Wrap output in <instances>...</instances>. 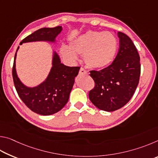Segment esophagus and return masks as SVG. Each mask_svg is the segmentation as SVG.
<instances>
[{
	"label": "esophagus",
	"mask_w": 158,
	"mask_h": 158,
	"mask_svg": "<svg viewBox=\"0 0 158 158\" xmlns=\"http://www.w3.org/2000/svg\"><path fill=\"white\" fill-rule=\"evenodd\" d=\"M79 74H88V72L85 70L84 68H81L79 69Z\"/></svg>",
	"instance_id": "1"
}]
</instances>
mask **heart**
<instances>
[{"label":"heart","instance_id":"1","mask_svg":"<svg viewBox=\"0 0 158 158\" xmlns=\"http://www.w3.org/2000/svg\"><path fill=\"white\" fill-rule=\"evenodd\" d=\"M116 50L117 40L113 33L89 31L72 42L69 47H61L60 52L65 59L72 62L77 59V54H83L89 68L101 69L111 63Z\"/></svg>","mask_w":158,"mask_h":158}]
</instances>
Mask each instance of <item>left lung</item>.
Returning <instances> with one entry per match:
<instances>
[{
  "mask_svg": "<svg viewBox=\"0 0 158 158\" xmlns=\"http://www.w3.org/2000/svg\"><path fill=\"white\" fill-rule=\"evenodd\" d=\"M119 49L110 65L90 71L95 87L89 99L96 107L106 111L121 109L130 101L137 89L141 73L140 57L129 37L118 32Z\"/></svg>",
  "mask_w": 158,
  "mask_h": 158,
  "instance_id": "left-lung-1",
  "label": "left lung"
}]
</instances>
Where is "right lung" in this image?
<instances>
[{"instance_id":"add662e5","label":"right lung","mask_w":158,"mask_h":158,"mask_svg":"<svg viewBox=\"0 0 158 158\" xmlns=\"http://www.w3.org/2000/svg\"><path fill=\"white\" fill-rule=\"evenodd\" d=\"M61 31V26L40 28L25 37L20 44L40 40L53 42ZM16 56L17 53L12 67V77L15 89L23 103L35 113L44 116L53 114L62 109L68 102L74 78L79 73L80 67L63 65L57 53H54L53 66L47 79L38 86L28 88L20 81L16 73Z\"/></svg>"}]
</instances>
